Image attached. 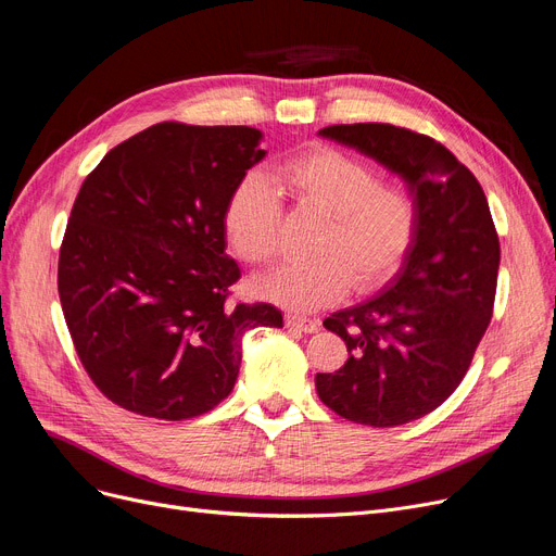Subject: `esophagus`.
Wrapping results in <instances>:
<instances>
[{
  "instance_id": "esophagus-1",
  "label": "esophagus",
  "mask_w": 556,
  "mask_h": 556,
  "mask_svg": "<svg viewBox=\"0 0 556 556\" xmlns=\"http://www.w3.org/2000/svg\"><path fill=\"white\" fill-rule=\"evenodd\" d=\"M286 327H291L295 331H304V333H313V331L320 329V323L311 320V318H302V316H288Z\"/></svg>"
}]
</instances>
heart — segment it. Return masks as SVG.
<instances>
[{
	"instance_id": "1",
	"label": "heart",
	"mask_w": 556,
	"mask_h": 556,
	"mask_svg": "<svg viewBox=\"0 0 556 556\" xmlns=\"http://www.w3.org/2000/svg\"><path fill=\"white\" fill-rule=\"evenodd\" d=\"M291 198L327 215L313 252L256 283V291L286 308L316 311L348 291H375L412 252L420 229V202L404 181L381 179L366 159L333 148H313L281 165ZM283 206L277 186L263 173L238 179L225 206L231 250L252 265H268L281 252Z\"/></svg>"
}]
</instances>
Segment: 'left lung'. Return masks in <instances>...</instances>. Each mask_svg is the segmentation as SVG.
<instances>
[{"instance_id": "8db88e82", "label": "left lung", "mask_w": 556, "mask_h": 556, "mask_svg": "<svg viewBox=\"0 0 556 556\" xmlns=\"http://www.w3.org/2000/svg\"><path fill=\"white\" fill-rule=\"evenodd\" d=\"M320 134L402 175L418 195L420 229L383 293L325 318L350 356L316 375V391L358 425L412 422L456 391L493 318L500 238L489 202L468 167L425 134L383 123Z\"/></svg>"}]
</instances>
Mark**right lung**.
<instances>
[{"label": "right lung", "instance_id": "1", "mask_svg": "<svg viewBox=\"0 0 556 556\" xmlns=\"http://www.w3.org/2000/svg\"><path fill=\"white\" fill-rule=\"evenodd\" d=\"M254 127L159 123L84 179L59 254V298L90 381L159 420L211 412L231 391L240 338L283 327L273 304L229 302L225 206L265 152Z\"/></svg>", "mask_w": 556, "mask_h": 556}]
</instances>
